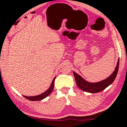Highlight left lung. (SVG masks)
Instances as JSON below:
<instances>
[{
	"instance_id": "obj_1",
	"label": "left lung",
	"mask_w": 127,
	"mask_h": 127,
	"mask_svg": "<svg viewBox=\"0 0 127 127\" xmlns=\"http://www.w3.org/2000/svg\"><path fill=\"white\" fill-rule=\"evenodd\" d=\"M119 66V59H118L117 64L115 70L113 71L112 73L105 80L96 83L89 82L83 78L80 75L77 74L76 73L74 72V71H73V73L74 76H75L76 85L78 86L79 88L82 90L83 91H86V92L90 93H96L101 92L112 83L117 75Z\"/></svg>"
}]
</instances>
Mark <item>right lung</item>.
I'll use <instances>...</instances> for the list:
<instances>
[{"mask_svg":"<svg viewBox=\"0 0 127 127\" xmlns=\"http://www.w3.org/2000/svg\"><path fill=\"white\" fill-rule=\"evenodd\" d=\"M56 78V76H55L54 78L53 79L52 81V83H51V86H49V88H48V90H46L45 92H44L43 93L41 94V95H39L37 96H23L25 98H26L27 99L30 100V101H41V100L43 99L46 98V97L49 96L50 94L52 93V90H53L54 87V81H55V78Z\"/></svg>","mask_w":127,"mask_h":127,"instance_id":"obj_1","label":"right lung"}]
</instances>
